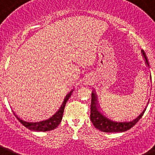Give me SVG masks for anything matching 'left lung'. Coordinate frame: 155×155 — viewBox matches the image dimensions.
Masks as SVG:
<instances>
[{
	"instance_id": "left-lung-1",
	"label": "left lung",
	"mask_w": 155,
	"mask_h": 155,
	"mask_svg": "<svg viewBox=\"0 0 155 155\" xmlns=\"http://www.w3.org/2000/svg\"><path fill=\"white\" fill-rule=\"evenodd\" d=\"M142 53L143 58H145L146 63L148 66H149V63H148L146 53L143 50H142ZM97 95L95 93L91 94V120L93 123L94 126L97 129L102 131L104 132H122L128 131L130 128H132L135 124L137 123L140 120V118L143 115V112L140 114L137 118H136L133 120L131 121H124V122H117L114 121L110 120V118H108L107 117L102 114L99 109V106H97Z\"/></svg>"
}]
</instances>
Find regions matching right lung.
Segmentation results:
<instances>
[{"label": "right lung", "instance_id": "1", "mask_svg": "<svg viewBox=\"0 0 155 155\" xmlns=\"http://www.w3.org/2000/svg\"><path fill=\"white\" fill-rule=\"evenodd\" d=\"M73 91H71L70 93H68L66 95L65 98H64V101L63 104L61 105V107L60 108V110H58L57 113H56L53 117H51L50 118H49L48 120H42V121L40 122H27L24 121L22 119H20L19 117H18L17 116L14 114V115L15 116V117L19 120V121L22 124L25 126L26 128H27L28 129L32 130V131H37V132H47V131H50V130H53L54 128H56L60 124V123L61 122L62 117H63L64 114V106H65V104L67 102L68 99L69 98L70 96L71 95V93H72Z\"/></svg>", "mask_w": 155, "mask_h": 155}]
</instances>
